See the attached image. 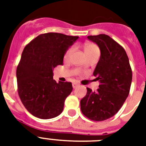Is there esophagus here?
<instances>
[{"label": "esophagus", "mask_w": 146, "mask_h": 146, "mask_svg": "<svg viewBox=\"0 0 146 146\" xmlns=\"http://www.w3.org/2000/svg\"><path fill=\"white\" fill-rule=\"evenodd\" d=\"M80 85H79V83H76V82H74V83H73V89H75V88H76L77 86H79Z\"/></svg>", "instance_id": "34e87169"}]
</instances>
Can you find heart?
Masks as SVG:
<instances>
[{"mask_svg":"<svg viewBox=\"0 0 146 146\" xmlns=\"http://www.w3.org/2000/svg\"><path fill=\"white\" fill-rule=\"evenodd\" d=\"M98 50V48L96 44H87L85 45L84 47V51H85V54H87V53L92 52V51H93V50ZM73 51V48H70L68 50H66V54L64 55V58L65 59H67L69 57V56L70 55V54Z\"/></svg>","mask_w":146,"mask_h":146,"instance_id":"heart-1","label":"heart"}]
</instances>
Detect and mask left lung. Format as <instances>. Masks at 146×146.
Wrapping results in <instances>:
<instances>
[{
    "mask_svg": "<svg viewBox=\"0 0 146 146\" xmlns=\"http://www.w3.org/2000/svg\"><path fill=\"white\" fill-rule=\"evenodd\" d=\"M87 38L97 44L101 51L93 72L100 85L96 92L87 88L80 107L86 117L103 121L117 113L127 99L132 82V70L123 48L110 36L100 34Z\"/></svg>",
    "mask_w": 146,
    "mask_h": 146,
    "instance_id": "left-lung-1",
    "label": "left lung"
}]
</instances>
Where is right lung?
Masks as SVG:
<instances>
[{"label": "right lung", "mask_w": 146, "mask_h": 146, "mask_svg": "<svg viewBox=\"0 0 146 146\" xmlns=\"http://www.w3.org/2000/svg\"><path fill=\"white\" fill-rule=\"evenodd\" d=\"M78 38L61 33H45L25 47L17 69L18 94L33 116L50 119L63 111L73 86L71 82H56L53 70L63 65L65 53Z\"/></svg>", "instance_id": "1"}]
</instances>
